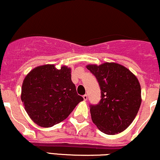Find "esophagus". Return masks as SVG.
Returning a JSON list of instances; mask_svg holds the SVG:
<instances>
[{
    "label": "esophagus",
    "instance_id": "1",
    "mask_svg": "<svg viewBox=\"0 0 160 160\" xmlns=\"http://www.w3.org/2000/svg\"><path fill=\"white\" fill-rule=\"evenodd\" d=\"M82 98H83V100L84 101H86V100H87V95H82Z\"/></svg>",
    "mask_w": 160,
    "mask_h": 160
}]
</instances>
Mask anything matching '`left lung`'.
I'll list each match as a JSON object with an SVG mask.
<instances>
[{
	"mask_svg": "<svg viewBox=\"0 0 160 160\" xmlns=\"http://www.w3.org/2000/svg\"><path fill=\"white\" fill-rule=\"evenodd\" d=\"M86 68L96 78L101 100L90 104L92 120L107 135L122 132L132 122L141 103L138 80L128 68L113 62L88 65Z\"/></svg>",
	"mask_w": 160,
	"mask_h": 160,
	"instance_id": "obj_1",
	"label": "left lung"
}]
</instances>
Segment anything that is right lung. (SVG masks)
I'll list each match as a JSON object with an SVG mask.
<instances>
[{"mask_svg": "<svg viewBox=\"0 0 160 160\" xmlns=\"http://www.w3.org/2000/svg\"><path fill=\"white\" fill-rule=\"evenodd\" d=\"M21 99L30 118L47 128L65 120L83 98L77 92L71 68L45 65L32 70L24 79Z\"/></svg>", "mask_w": 160, "mask_h": 160, "instance_id": "right-lung-1", "label": "right lung"}]
</instances>
